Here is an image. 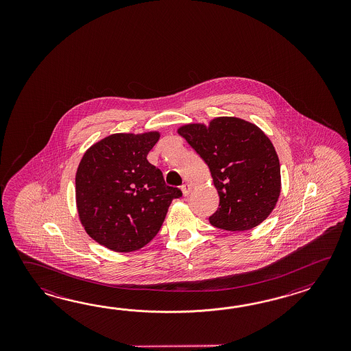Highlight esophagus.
Returning <instances> with one entry per match:
<instances>
[{
    "mask_svg": "<svg viewBox=\"0 0 351 351\" xmlns=\"http://www.w3.org/2000/svg\"><path fill=\"white\" fill-rule=\"evenodd\" d=\"M182 192L184 195H189V193L192 192V186L191 184H188V183H184L183 186H182Z\"/></svg>",
    "mask_w": 351,
    "mask_h": 351,
    "instance_id": "1",
    "label": "esophagus"
}]
</instances>
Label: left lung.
I'll use <instances>...</instances> for the list:
<instances>
[{"instance_id": "left-lung-1", "label": "left lung", "mask_w": 351, "mask_h": 351, "mask_svg": "<svg viewBox=\"0 0 351 351\" xmlns=\"http://www.w3.org/2000/svg\"><path fill=\"white\" fill-rule=\"evenodd\" d=\"M208 165L219 195L209 223L226 231H247L262 223L276 206L281 172L276 150L260 128L234 117L178 129Z\"/></svg>"}]
</instances>
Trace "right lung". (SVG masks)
Segmentation results:
<instances>
[{"mask_svg": "<svg viewBox=\"0 0 351 351\" xmlns=\"http://www.w3.org/2000/svg\"><path fill=\"white\" fill-rule=\"evenodd\" d=\"M159 136L158 132L109 135L91 145L77 167L75 192L82 227L115 252L149 243L173 199L182 197L147 159Z\"/></svg>", "mask_w": 351, "mask_h": 351, "instance_id": "add662e5", "label": "right lung"}]
</instances>
